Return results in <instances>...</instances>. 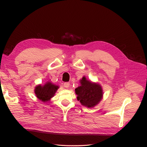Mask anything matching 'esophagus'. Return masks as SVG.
Here are the masks:
<instances>
[{"label": "esophagus", "instance_id": "esophagus-1", "mask_svg": "<svg viewBox=\"0 0 147 147\" xmlns=\"http://www.w3.org/2000/svg\"><path fill=\"white\" fill-rule=\"evenodd\" d=\"M64 86L66 88H68L70 86V83L69 82H65L64 83Z\"/></svg>", "mask_w": 147, "mask_h": 147}]
</instances>
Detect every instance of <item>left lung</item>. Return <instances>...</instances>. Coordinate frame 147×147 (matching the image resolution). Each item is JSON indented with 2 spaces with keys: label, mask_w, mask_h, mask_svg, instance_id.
Segmentation results:
<instances>
[{
  "label": "left lung",
  "mask_w": 147,
  "mask_h": 147,
  "mask_svg": "<svg viewBox=\"0 0 147 147\" xmlns=\"http://www.w3.org/2000/svg\"><path fill=\"white\" fill-rule=\"evenodd\" d=\"M80 86L75 89L77 100L88 108H93L98 104L103 97V90L99 83L92 82L85 77L80 80Z\"/></svg>",
  "instance_id": "obj_1"
}]
</instances>
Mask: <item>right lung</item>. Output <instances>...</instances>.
Here are the masks:
<instances>
[{"instance_id":"1","label":"right lung","mask_w":147,"mask_h":147,"mask_svg":"<svg viewBox=\"0 0 147 147\" xmlns=\"http://www.w3.org/2000/svg\"><path fill=\"white\" fill-rule=\"evenodd\" d=\"M59 88V86L48 81L43 85L38 84L35 86L34 92L38 99L44 103H46L50 101L53 97L55 96V93Z\"/></svg>"}]
</instances>
